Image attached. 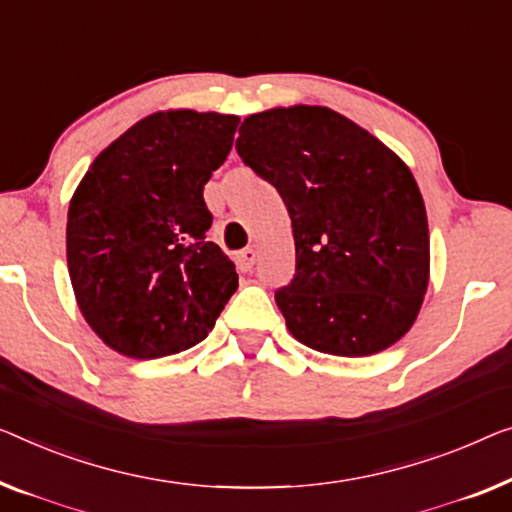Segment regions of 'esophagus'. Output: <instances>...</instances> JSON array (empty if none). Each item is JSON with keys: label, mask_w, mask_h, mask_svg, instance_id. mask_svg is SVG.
Instances as JSON below:
<instances>
[{"label": "esophagus", "mask_w": 512, "mask_h": 512, "mask_svg": "<svg viewBox=\"0 0 512 512\" xmlns=\"http://www.w3.org/2000/svg\"><path fill=\"white\" fill-rule=\"evenodd\" d=\"M253 264H255V250L253 248H246V250H241L239 255H236V266H239V271H250L253 269Z\"/></svg>", "instance_id": "esophagus-1"}]
</instances>
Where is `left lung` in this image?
I'll return each instance as SVG.
<instances>
[{
    "label": "left lung",
    "mask_w": 512,
    "mask_h": 512,
    "mask_svg": "<svg viewBox=\"0 0 512 512\" xmlns=\"http://www.w3.org/2000/svg\"><path fill=\"white\" fill-rule=\"evenodd\" d=\"M236 151L292 218L296 276L276 292L289 333L349 358L395 345L430 282L427 213L404 160L322 105L250 114Z\"/></svg>",
    "instance_id": "1"
}]
</instances>
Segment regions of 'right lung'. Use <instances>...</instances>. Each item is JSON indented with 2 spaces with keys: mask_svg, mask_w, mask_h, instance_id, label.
Segmentation results:
<instances>
[{
  "mask_svg": "<svg viewBox=\"0 0 512 512\" xmlns=\"http://www.w3.org/2000/svg\"><path fill=\"white\" fill-rule=\"evenodd\" d=\"M236 114L165 110L94 158L68 207V276L82 317L128 358L179 354L207 338L239 287L207 239L204 186L230 154Z\"/></svg>",
  "mask_w": 512,
  "mask_h": 512,
  "instance_id": "obj_1",
  "label": "right lung"
}]
</instances>
